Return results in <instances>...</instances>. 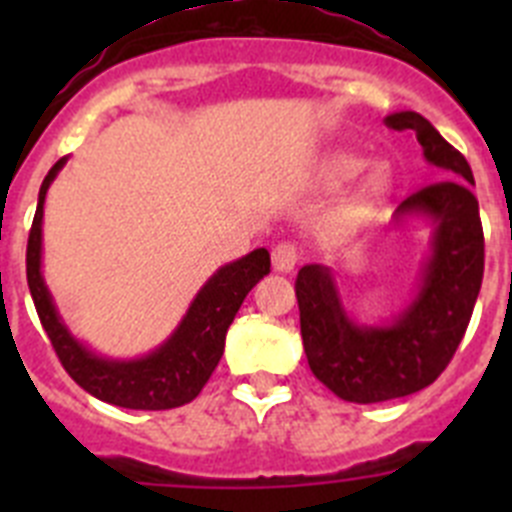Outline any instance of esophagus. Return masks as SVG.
<instances>
[{
  "label": "esophagus",
  "instance_id": "1",
  "mask_svg": "<svg viewBox=\"0 0 512 512\" xmlns=\"http://www.w3.org/2000/svg\"><path fill=\"white\" fill-rule=\"evenodd\" d=\"M297 259H300V253H297L295 243H277L271 248V264L279 274H289L297 266Z\"/></svg>",
  "mask_w": 512,
  "mask_h": 512
}]
</instances>
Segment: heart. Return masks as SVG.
<instances>
[{
	"mask_svg": "<svg viewBox=\"0 0 512 512\" xmlns=\"http://www.w3.org/2000/svg\"><path fill=\"white\" fill-rule=\"evenodd\" d=\"M366 169V158L361 153L346 151V148H333L318 158V164L312 166V182L320 189H338L346 182L356 179ZM392 189V166L374 164L366 171L364 179L348 194L346 200L336 207L330 215V230L336 233H351L364 223V217L387 197Z\"/></svg>",
	"mask_w": 512,
	"mask_h": 512,
	"instance_id": "heart-1",
	"label": "heart"
}]
</instances>
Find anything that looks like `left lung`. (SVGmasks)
<instances>
[{"label":"left lung","instance_id":"1","mask_svg":"<svg viewBox=\"0 0 512 512\" xmlns=\"http://www.w3.org/2000/svg\"><path fill=\"white\" fill-rule=\"evenodd\" d=\"M384 122L413 133L425 161L443 174V182L410 194L392 217L395 225H431V251L413 297L392 318L359 323L343 305L330 266H302L295 282L312 374L333 395L359 405L413 395L436 382L464 338L485 271V235L467 158L418 112H392Z\"/></svg>","mask_w":512,"mask_h":512}]
</instances>
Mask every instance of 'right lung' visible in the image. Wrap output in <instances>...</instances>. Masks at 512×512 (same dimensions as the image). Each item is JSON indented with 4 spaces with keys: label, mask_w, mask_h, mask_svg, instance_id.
<instances>
[{
    "label": "right lung",
    "mask_w": 512,
    "mask_h": 512,
    "mask_svg": "<svg viewBox=\"0 0 512 512\" xmlns=\"http://www.w3.org/2000/svg\"><path fill=\"white\" fill-rule=\"evenodd\" d=\"M66 161V156L58 158L40 184L38 210L27 238V287L40 323L51 338L63 369L97 400L128 410H171L187 405L200 395L210 374L215 372L235 312L241 310L248 292L269 274V251L256 248L243 259L220 266L189 302L171 336L153 351L135 359L99 354L71 333L43 277L45 194Z\"/></svg>",
    "instance_id": "add662e5"
}]
</instances>
